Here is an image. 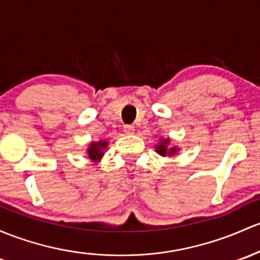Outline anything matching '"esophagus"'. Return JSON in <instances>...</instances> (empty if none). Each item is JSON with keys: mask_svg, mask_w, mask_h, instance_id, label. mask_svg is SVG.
Listing matches in <instances>:
<instances>
[{"mask_svg": "<svg viewBox=\"0 0 260 260\" xmlns=\"http://www.w3.org/2000/svg\"><path fill=\"white\" fill-rule=\"evenodd\" d=\"M134 131H135V129H134L133 125H125L124 126V133L126 134V135H133Z\"/></svg>", "mask_w": 260, "mask_h": 260, "instance_id": "esophagus-1", "label": "esophagus"}]
</instances>
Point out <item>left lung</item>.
I'll list each match as a JSON object with an SVG mask.
<instances>
[{"mask_svg":"<svg viewBox=\"0 0 260 260\" xmlns=\"http://www.w3.org/2000/svg\"><path fill=\"white\" fill-rule=\"evenodd\" d=\"M178 147L177 146H171V139H164L161 138L160 141L157 144H155V151L158 153L160 156H175L177 155L178 152Z\"/></svg>","mask_w":260,"mask_h":260,"instance_id":"8db88e82","label":"left lung"}]
</instances>
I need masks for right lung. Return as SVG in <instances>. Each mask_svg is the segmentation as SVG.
I'll use <instances>...</instances> for the list:
<instances>
[{"instance_id": "right-lung-1", "label": "right lung", "mask_w": 260, "mask_h": 260, "mask_svg": "<svg viewBox=\"0 0 260 260\" xmlns=\"http://www.w3.org/2000/svg\"><path fill=\"white\" fill-rule=\"evenodd\" d=\"M108 147V141L99 140V141H91L89 142L88 147H86V153L88 157L90 158L93 162H99L104 156V150Z\"/></svg>"}]
</instances>
